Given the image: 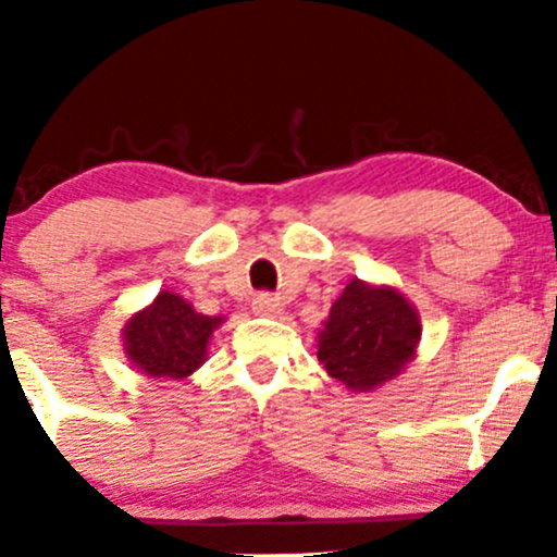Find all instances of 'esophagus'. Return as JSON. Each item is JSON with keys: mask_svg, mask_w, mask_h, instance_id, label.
I'll return each mask as SVG.
<instances>
[{"mask_svg": "<svg viewBox=\"0 0 557 557\" xmlns=\"http://www.w3.org/2000/svg\"><path fill=\"white\" fill-rule=\"evenodd\" d=\"M280 311H283V304H280V298L270 296V293H259V296L253 298V314L277 317Z\"/></svg>", "mask_w": 557, "mask_h": 557, "instance_id": "esophagus-1", "label": "esophagus"}]
</instances>
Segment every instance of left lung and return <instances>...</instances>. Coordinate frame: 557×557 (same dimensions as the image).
<instances>
[{"label": "left lung", "mask_w": 557, "mask_h": 557, "mask_svg": "<svg viewBox=\"0 0 557 557\" xmlns=\"http://www.w3.org/2000/svg\"><path fill=\"white\" fill-rule=\"evenodd\" d=\"M421 322L403 293L350 280L319 332V361L354 393L395 380L417 356Z\"/></svg>", "instance_id": "obj_1"}]
</instances>
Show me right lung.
Instances as JSON below:
<instances>
[{
  "instance_id": "obj_1",
  "label": "right lung",
  "mask_w": 557,
  "mask_h": 557,
  "mask_svg": "<svg viewBox=\"0 0 557 557\" xmlns=\"http://www.w3.org/2000/svg\"><path fill=\"white\" fill-rule=\"evenodd\" d=\"M222 317L198 314L177 293L162 290L154 304L127 319L125 354L133 367L157 380H185L207 361V345Z\"/></svg>"
}]
</instances>
